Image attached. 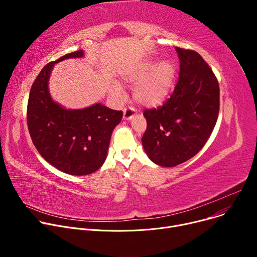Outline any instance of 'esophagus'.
I'll use <instances>...</instances> for the list:
<instances>
[{
    "mask_svg": "<svg viewBox=\"0 0 257 257\" xmlns=\"http://www.w3.org/2000/svg\"><path fill=\"white\" fill-rule=\"evenodd\" d=\"M136 109L133 106H128L124 109V116L123 118L125 120H131L136 115Z\"/></svg>",
    "mask_w": 257,
    "mask_h": 257,
    "instance_id": "esophagus-1",
    "label": "esophagus"
}]
</instances>
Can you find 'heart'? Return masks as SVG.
Returning <instances> with one entry per match:
<instances>
[{"label": "heart", "instance_id": "obj_1", "mask_svg": "<svg viewBox=\"0 0 257 257\" xmlns=\"http://www.w3.org/2000/svg\"><path fill=\"white\" fill-rule=\"evenodd\" d=\"M175 76L176 68L170 61H162L156 66L154 62H145L131 73L127 80L132 84L138 83L134 97L139 103L156 106L163 103L169 95ZM114 92L120 95L121 89L116 87Z\"/></svg>", "mask_w": 257, "mask_h": 257}]
</instances>
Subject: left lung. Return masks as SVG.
Segmentation results:
<instances>
[{
    "label": "left lung",
    "instance_id": "obj_1",
    "mask_svg": "<svg viewBox=\"0 0 257 257\" xmlns=\"http://www.w3.org/2000/svg\"><path fill=\"white\" fill-rule=\"evenodd\" d=\"M179 79L171 96L146 108L142 145L159 166L175 167L193 158L206 143L218 116L219 87L211 68L193 50L176 48Z\"/></svg>",
    "mask_w": 257,
    "mask_h": 257
}]
</instances>
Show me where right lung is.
I'll return each mask as SVG.
<instances>
[{"label": "right lung", "instance_id": "add662e5", "mask_svg": "<svg viewBox=\"0 0 257 257\" xmlns=\"http://www.w3.org/2000/svg\"><path fill=\"white\" fill-rule=\"evenodd\" d=\"M82 56L79 50L47 64L31 86L27 103V126L36 150L52 166L75 176L91 174L102 166L112 132L123 117L122 111L101 103L67 109L52 99L48 82L54 65Z\"/></svg>", "mask_w": 257, "mask_h": 257}]
</instances>
